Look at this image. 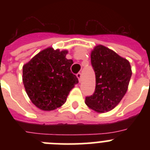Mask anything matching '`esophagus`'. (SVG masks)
Here are the masks:
<instances>
[{"mask_svg":"<svg viewBox=\"0 0 150 150\" xmlns=\"http://www.w3.org/2000/svg\"><path fill=\"white\" fill-rule=\"evenodd\" d=\"M76 76H77L78 79H79V81L81 82V79H82V74H81V73H78V74H76Z\"/></svg>","mask_w":150,"mask_h":150,"instance_id":"esophagus-1","label":"esophagus"}]
</instances>
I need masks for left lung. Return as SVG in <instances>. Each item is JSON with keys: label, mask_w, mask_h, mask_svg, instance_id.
Listing matches in <instances>:
<instances>
[{"label": "left lung", "mask_w": 150, "mask_h": 150, "mask_svg": "<svg viewBox=\"0 0 150 150\" xmlns=\"http://www.w3.org/2000/svg\"><path fill=\"white\" fill-rule=\"evenodd\" d=\"M91 63L96 86L93 95L86 97V104L96 112H108L126 93L132 74L131 65L128 60L101 45L91 52Z\"/></svg>", "instance_id": "left-lung-1"}]
</instances>
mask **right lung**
I'll use <instances>...</instances> for the list:
<instances>
[{
  "instance_id": "add662e5",
  "label": "right lung",
  "mask_w": 150,
  "mask_h": 150,
  "mask_svg": "<svg viewBox=\"0 0 150 150\" xmlns=\"http://www.w3.org/2000/svg\"><path fill=\"white\" fill-rule=\"evenodd\" d=\"M67 51L47 48L23 66L24 86L30 100L43 110H53L65 103L69 92L79 83L65 58Z\"/></svg>"
}]
</instances>
